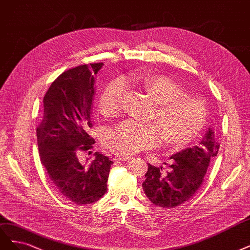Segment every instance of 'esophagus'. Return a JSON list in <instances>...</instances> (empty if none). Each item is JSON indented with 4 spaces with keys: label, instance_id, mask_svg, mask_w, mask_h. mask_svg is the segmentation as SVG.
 I'll return each instance as SVG.
<instances>
[{
    "label": "esophagus",
    "instance_id": "34e87169",
    "mask_svg": "<svg viewBox=\"0 0 250 250\" xmlns=\"http://www.w3.org/2000/svg\"><path fill=\"white\" fill-rule=\"evenodd\" d=\"M130 159H132V157L128 156V155L117 154V155H115V157H114L115 161H127V160H130Z\"/></svg>",
    "mask_w": 250,
    "mask_h": 250
}]
</instances>
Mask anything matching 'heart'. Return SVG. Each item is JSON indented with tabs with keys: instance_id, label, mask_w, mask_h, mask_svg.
Masks as SVG:
<instances>
[{
	"instance_id": "heart-1",
	"label": "heart",
	"mask_w": 250,
	"mask_h": 250,
	"mask_svg": "<svg viewBox=\"0 0 250 250\" xmlns=\"http://www.w3.org/2000/svg\"><path fill=\"white\" fill-rule=\"evenodd\" d=\"M140 83L159 104L153 116L157 124L143 125L127 120L108 132L107 147L119 154L129 155L156 147L162 139L171 147H182L191 142L207 118L204 102L186 95L182 85L166 75L147 76ZM124 90L121 81L110 83L103 89L98 100L103 116L114 117L120 113Z\"/></svg>"
}]
</instances>
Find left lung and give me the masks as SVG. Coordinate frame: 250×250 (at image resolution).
Returning a JSON list of instances; mask_svg holds the SVG:
<instances>
[{
  "label": "left lung",
  "mask_w": 250,
  "mask_h": 250,
  "mask_svg": "<svg viewBox=\"0 0 250 250\" xmlns=\"http://www.w3.org/2000/svg\"><path fill=\"white\" fill-rule=\"evenodd\" d=\"M219 144L212 128L199 145L170 156L169 171L149 165L143 189L148 199L161 208H175L190 200L199 190L212 158L217 156Z\"/></svg>",
  "instance_id": "1"
}]
</instances>
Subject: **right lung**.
<instances>
[{"instance_id":"add662e5","label":"right lung","mask_w":250,"mask_h":250,"mask_svg":"<svg viewBox=\"0 0 250 250\" xmlns=\"http://www.w3.org/2000/svg\"><path fill=\"white\" fill-rule=\"evenodd\" d=\"M102 65H81L60 75L43 98L44 113L37 127L40 159L48 178L65 199L76 205L93 204L104 195L113 165L98 152L90 162L79 159V152L91 150L95 143L88 131L94 76Z\"/></svg>"}]
</instances>
